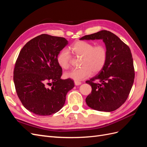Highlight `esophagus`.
Wrapping results in <instances>:
<instances>
[{
    "mask_svg": "<svg viewBox=\"0 0 147 147\" xmlns=\"http://www.w3.org/2000/svg\"><path fill=\"white\" fill-rule=\"evenodd\" d=\"M82 84V82H78V81H75V84L76 86H78V85H80V84Z\"/></svg>",
    "mask_w": 147,
    "mask_h": 147,
    "instance_id": "esophagus-1",
    "label": "esophagus"
}]
</instances>
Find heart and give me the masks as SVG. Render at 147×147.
<instances>
[{
    "label": "heart",
    "mask_w": 147,
    "mask_h": 147,
    "mask_svg": "<svg viewBox=\"0 0 147 147\" xmlns=\"http://www.w3.org/2000/svg\"><path fill=\"white\" fill-rule=\"evenodd\" d=\"M70 50L74 55L80 57V68L65 73V77L75 81H81L90 77L92 72L97 73L104 68L107 60V50L103 44L93 45L91 42L79 40L71 45ZM72 56L67 49L61 50L57 56V62L62 69L70 67Z\"/></svg>",
    "instance_id": "b5f03b06"
}]
</instances>
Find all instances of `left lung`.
Here are the masks:
<instances>
[{"label":"left lung","instance_id":"8db88e82","mask_svg":"<svg viewBox=\"0 0 147 147\" xmlns=\"http://www.w3.org/2000/svg\"><path fill=\"white\" fill-rule=\"evenodd\" d=\"M80 40L102 39L107 50V60L98 75L86 82L92 91L86 98L91 109L112 112L127 99L135 77L131 50L113 33L101 30L84 35Z\"/></svg>","mask_w":147,"mask_h":147}]
</instances>
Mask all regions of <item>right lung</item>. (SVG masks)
Listing matches in <instances>:
<instances>
[{
	"label": "right lung",
	"mask_w": 147,
	"mask_h": 147,
	"mask_svg": "<svg viewBox=\"0 0 147 147\" xmlns=\"http://www.w3.org/2000/svg\"><path fill=\"white\" fill-rule=\"evenodd\" d=\"M67 44L64 37L41 34L20 52L13 71L16 91L24 107L37 115L58 112L67 93L74 87L72 80L61 78L63 70L57 62V55Z\"/></svg>",
	"instance_id": "right-lung-1"
}]
</instances>
